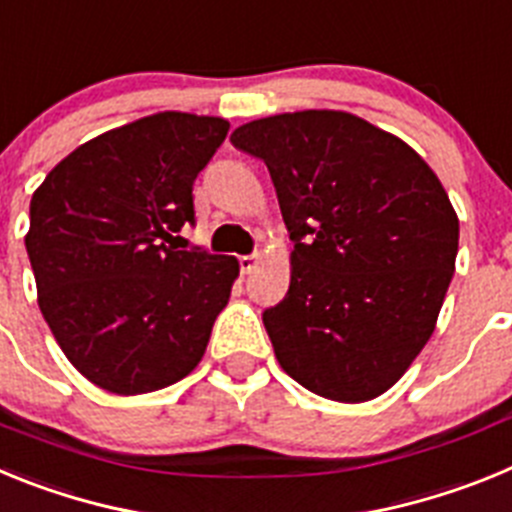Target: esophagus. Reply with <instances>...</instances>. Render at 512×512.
I'll list each match as a JSON object with an SVG mask.
<instances>
[{"label": "esophagus", "mask_w": 512, "mask_h": 512, "mask_svg": "<svg viewBox=\"0 0 512 512\" xmlns=\"http://www.w3.org/2000/svg\"><path fill=\"white\" fill-rule=\"evenodd\" d=\"M238 264H241L243 274H251V271L259 266V256H241V259H238Z\"/></svg>", "instance_id": "1"}]
</instances>
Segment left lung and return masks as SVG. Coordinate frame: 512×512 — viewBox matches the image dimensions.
<instances>
[{
	"label": "left lung",
	"mask_w": 512,
	"mask_h": 512,
	"mask_svg": "<svg viewBox=\"0 0 512 512\" xmlns=\"http://www.w3.org/2000/svg\"><path fill=\"white\" fill-rule=\"evenodd\" d=\"M261 158L295 251L264 312L279 366L336 402L384 395L436 328L456 269L459 217L397 135L341 110L261 117L230 135Z\"/></svg>",
	"instance_id": "obj_1"
}]
</instances>
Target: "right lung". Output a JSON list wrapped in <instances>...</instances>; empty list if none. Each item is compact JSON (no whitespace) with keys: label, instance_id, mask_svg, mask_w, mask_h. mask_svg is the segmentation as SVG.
Listing matches in <instances>:
<instances>
[{"label":"right lung","instance_id":"1","mask_svg":"<svg viewBox=\"0 0 512 512\" xmlns=\"http://www.w3.org/2000/svg\"><path fill=\"white\" fill-rule=\"evenodd\" d=\"M228 128L189 112L140 117L81 143L30 200L40 312L76 372L112 395L187 377L228 305L238 259L171 246Z\"/></svg>","mask_w":512,"mask_h":512}]
</instances>
